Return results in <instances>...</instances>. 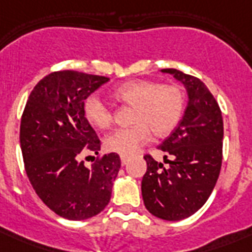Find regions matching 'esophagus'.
<instances>
[{"label":"esophagus","instance_id":"esophagus-1","mask_svg":"<svg viewBox=\"0 0 252 252\" xmlns=\"http://www.w3.org/2000/svg\"><path fill=\"white\" fill-rule=\"evenodd\" d=\"M120 159H122V165H123V166L126 165V163H128V158L124 157V156H122V158H120Z\"/></svg>","mask_w":252,"mask_h":252}]
</instances>
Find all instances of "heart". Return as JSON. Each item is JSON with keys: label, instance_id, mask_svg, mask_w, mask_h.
Instances as JSON below:
<instances>
[{"label": "heart", "instance_id": "1", "mask_svg": "<svg viewBox=\"0 0 252 252\" xmlns=\"http://www.w3.org/2000/svg\"><path fill=\"white\" fill-rule=\"evenodd\" d=\"M115 98L133 107L130 128L115 130L104 141L108 152L130 157L150 140V130L166 136L175 129L183 116L186 94L178 85H162L153 81H132L114 91ZM85 118L98 129L112 126L114 114L107 103L96 94L87 96L84 103Z\"/></svg>", "mask_w": 252, "mask_h": 252}]
</instances>
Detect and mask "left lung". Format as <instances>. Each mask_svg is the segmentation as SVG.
Wrapping results in <instances>:
<instances>
[{
	"instance_id": "1",
	"label": "left lung",
	"mask_w": 252,
	"mask_h": 252,
	"mask_svg": "<svg viewBox=\"0 0 252 252\" xmlns=\"http://www.w3.org/2000/svg\"><path fill=\"white\" fill-rule=\"evenodd\" d=\"M186 86L188 104L183 119L159 145L167 166L145 154L148 170L141 182L146 209L158 219L179 221L203 207L222 165L223 122L217 100L203 81L162 69Z\"/></svg>"
}]
</instances>
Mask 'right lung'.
<instances>
[{"label": "right lung", "instance_id": "add662e5", "mask_svg": "<svg viewBox=\"0 0 252 252\" xmlns=\"http://www.w3.org/2000/svg\"><path fill=\"white\" fill-rule=\"evenodd\" d=\"M110 78L57 70L31 91L21 119L26 174L36 195L60 217L90 219L110 203L120 168L116 153L99 156L91 168L81 157L98 154L100 140L85 118V99Z\"/></svg>", "mask_w": 252, "mask_h": 252}]
</instances>
